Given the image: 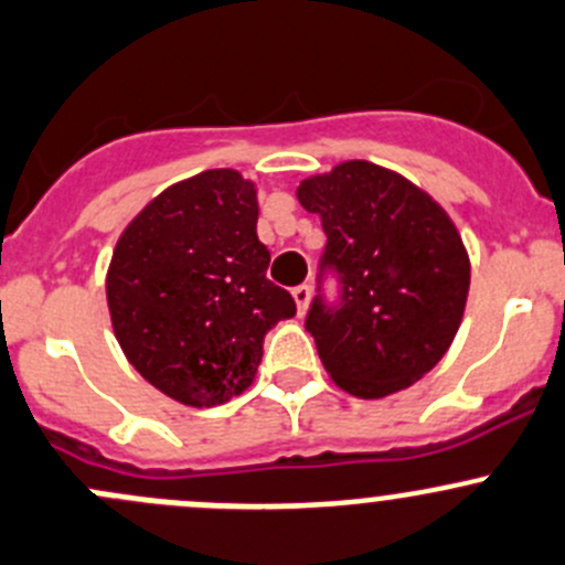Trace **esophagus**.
<instances>
[{
	"instance_id": "34e87169",
	"label": "esophagus",
	"mask_w": 565,
	"mask_h": 565,
	"mask_svg": "<svg viewBox=\"0 0 565 565\" xmlns=\"http://www.w3.org/2000/svg\"><path fill=\"white\" fill-rule=\"evenodd\" d=\"M290 294H294V301H296V310H299V316H305L307 305H310V285H296Z\"/></svg>"
}]
</instances>
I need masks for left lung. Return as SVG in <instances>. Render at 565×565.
<instances>
[{
    "mask_svg": "<svg viewBox=\"0 0 565 565\" xmlns=\"http://www.w3.org/2000/svg\"><path fill=\"white\" fill-rule=\"evenodd\" d=\"M321 216L323 271L340 305L312 299L307 332L338 387L384 398L426 376L454 343L470 294V255L443 205L404 175L343 161L296 189Z\"/></svg>",
    "mask_w": 565,
    "mask_h": 565,
    "instance_id": "8db88e82",
    "label": "left lung"
}]
</instances>
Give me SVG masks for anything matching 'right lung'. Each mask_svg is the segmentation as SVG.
Returning a JSON list of instances; mask_svg holds the SVG:
<instances>
[{"label":"right lung","instance_id":"obj_1","mask_svg":"<svg viewBox=\"0 0 565 565\" xmlns=\"http://www.w3.org/2000/svg\"><path fill=\"white\" fill-rule=\"evenodd\" d=\"M258 189L236 170H205L150 200L117 238L106 305L122 354L183 406H220L253 384L264 338L296 316L266 277Z\"/></svg>","mask_w":565,"mask_h":565}]
</instances>
